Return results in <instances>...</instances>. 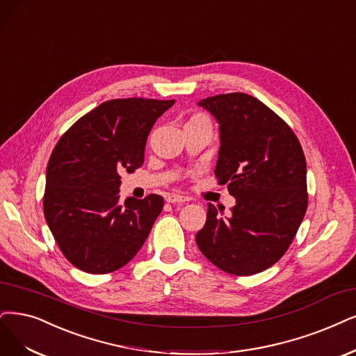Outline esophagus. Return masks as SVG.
<instances>
[{
	"instance_id": "obj_1",
	"label": "esophagus",
	"mask_w": 356,
	"mask_h": 356,
	"mask_svg": "<svg viewBox=\"0 0 356 356\" xmlns=\"http://www.w3.org/2000/svg\"><path fill=\"white\" fill-rule=\"evenodd\" d=\"M165 201L170 204H183V202L189 201V198H186V196H183V195H177V193H170V195H167Z\"/></svg>"
}]
</instances>
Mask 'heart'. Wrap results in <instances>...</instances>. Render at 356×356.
Returning <instances> with one entry per match:
<instances>
[{
    "label": "heart",
    "instance_id": "obj_1",
    "mask_svg": "<svg viewBox=\"0 0 356 356\" xmlns=\"http://www.w3.org/2000/svg\"><path fill=\"white\" fill-rule=\"evenodd\" d=\"M193 117H204V115H201V114H196V115H193ZM193 117H192V118H193Z\"/></svg>",
    "mask_w": 356,
    "mask_h": 356
}]
</instances>
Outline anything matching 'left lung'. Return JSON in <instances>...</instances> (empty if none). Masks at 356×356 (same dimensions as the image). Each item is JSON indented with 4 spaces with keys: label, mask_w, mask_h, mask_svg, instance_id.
Returning <instances> with one entry per match:
<instances>
[{
    "label": "left lung",
    "mask_w": 356,
    "mask_h": 356,
    "mask_svg": "<svg viewBox=\"0 0 356 356\" xmlns=\"http://www.w3.org/2000/svg\"><path fill=\"white\" fill-rule=\"evenodd\" d=\"M198 105L220 124L216 165L236 205L221 217L208 204L196 245L216 267L252 275L275 264L291 246L307 213V161L287 123L252 95L233 92Z\"/></svg>",
    "instance_id": "left-lung-1"
}]
</instances>
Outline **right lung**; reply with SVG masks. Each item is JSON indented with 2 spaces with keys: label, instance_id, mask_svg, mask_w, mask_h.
Segmentation results:
<instances>
[{
  "label": "right lung",
  "instance_id": "obj_1",
  "mask_svg": "<svg viewBox=\"0 0 356 356\" xmlns=\"http://www.w3.org/2000/svg\"><path fill=\"white\" fill-rule=\"evenodd\" d=\"M175 99L102 102L57 142L47 167L44 216L63 255L90 274L126 266L147 241L163 196L120 204V173L143 164L149 131Z\"/></svg>",
  "mask_w": 356,
  "mask_h": 356
}]
</instances>
